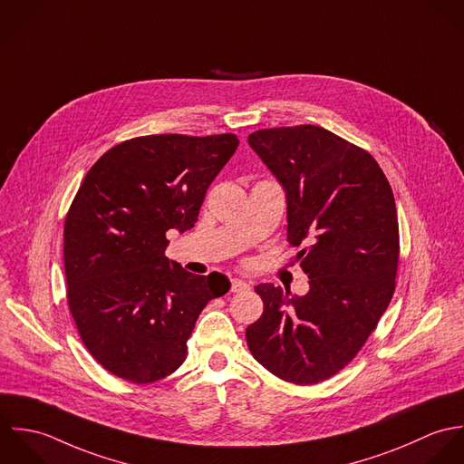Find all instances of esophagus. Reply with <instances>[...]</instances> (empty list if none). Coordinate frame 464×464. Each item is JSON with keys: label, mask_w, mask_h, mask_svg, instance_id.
<instances>
[{"label": "esophagus", "mask_w": 464, "mask_h": 464, "mask_svg": "<svg viewBox=\"0 0 464 464\" xmlns=\"http://www.w3.org/2000/svg\"><path fill=\"white\" fill-rule=\"evenodd\" d=\"M251 288V285L244 279L235 278L231 279V290L233 292H247Z\"/></svg>", "instance_id": "obj_1"}]
</instances>
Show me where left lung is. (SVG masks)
<instances>
[{"mask_svg": "<svg viewBox=\"0 0 464 464\" xmlns=\"http://www.w3.org/2000/svg\"><path fill=\"white\" fill-rule=\"evenodd\" d=\"M249 147L286 198V237L310 278L304 295L256 285L262 317L247 326L253 357L310 385L343 370L385 312L398 269L392 189L366 150L317 125L262 129Z\"/></svg>", "mask_w": 464, "mask_h": 464, "instance_id": "8db88e82", "label": "left lung"}]
</instances>
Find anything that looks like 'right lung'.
I'll use <instances>...</instances> for the list:
<instances>
[{
    "label": "right lung",
    "instance_id": "right-lung-1",
    "mask_svg": "<svg viewBox=\"0 0 464 464\" xmlns=\"http://www.w3.org/2000/svg\"><path fill=\"white\" fill-rule=\"evenodd\" d=\"M237 147L235 134L143 136L109 149L86 174L64 224L68 303L112 374L149 383L174 372L202 308L229 290L224 275H191L163 253L169 229L193 227Z\"/></svg>",
    "mask_w": 464,
    "mask_h": 464
}]
</instances>
